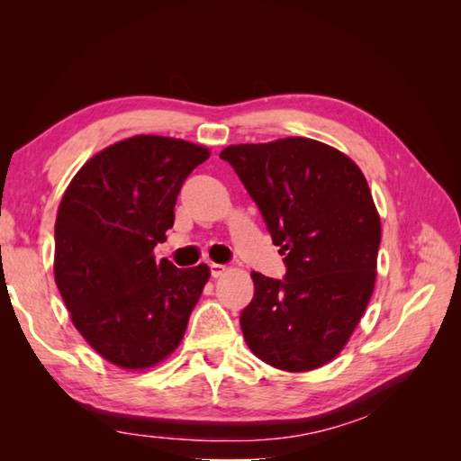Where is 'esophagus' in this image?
Segmentation results:
<instances>
[{
    "mask_svg": "<svg viewBox=\"0 0 461 461\" xmlns=\"http://www.w3.org/2000/svg\"><path fill=\"white\" fill-rule=\"evenodd\" d=\"M209 269H212V276H213V278H217V276L227 273L225 265H219V263H212V265H209Z\"/></svg>",
    "mask_w": 461,
    "mask_h": 461,
    "instance_id": "obj_1",
    "label": "esophagus"
}]
</instances>
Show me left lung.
<instances>
[{
  "label": "left lung",
  "mask_w": 461,
  "mask_h": 461,
  "mask_svg": "<svg viewBox=\"0 0 461 461\" xmlns=\"http://www.w3.org/2000/svg\"><path fill=\"white\" fill-rule=\"evenodd\" d=\"M258 203L283 281L252 271L240 313L246 344L283 371H312L339 356L364 315L376 278L381 219L359 167L323 142L283 138L221 151Z\"/></svg>",
  "instance_id": "obj_1"
}]
</instances>
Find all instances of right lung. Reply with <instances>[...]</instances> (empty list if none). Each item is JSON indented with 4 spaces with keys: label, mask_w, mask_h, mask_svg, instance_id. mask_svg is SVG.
Listing matches in <instances>:
<instances>
[{
    "label": "right lung",
    "mask_w": 461,
    "mask_h": 461,
    "mask_svg": "<svg viewBox=\"0 0 461 461\" xmlns=\"http://www.w3.org/2000/svg\"><path fill=\"white\" fill-rule=\"evenodd\" d=\"M209 149L140 134L82 165L55 219V283L73 325L124 369L158 366L185 337L209 278L207 265L156 263L186 176Z\"/></svg>",
    "instance_id": "obj_1"
}]
</instances>
